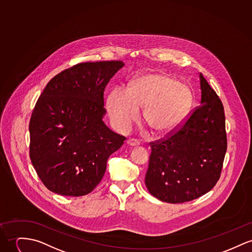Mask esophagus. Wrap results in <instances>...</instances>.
<instances>
[{
  "label": "esophagus",
  "mask_w": 252,
  "mask_h": 252,
  "mask_svg": "<svg viewBox=\"0 0 252 252\" xmlns=\"http://www.w3.org/2000/svg\"><path fill=\"white\" fill-rule=\"evenodd\" d=\"M126 143L129 147H138L140 145V142L138 140H135V139H128L126 141Z\"/></svg>",
  "instance_id": "obj_1"
}]
</instances>
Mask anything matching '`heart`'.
<instances>
[{
	"instance_id": "1",
	"label": "heart",
	"mask_w": 252,
	"mask_h": 252,
	"mask_svg": "<svg viewBox=\"0 0 252 252\" xmlns=\"http://www.w3.org/2000/svg\"><path fill=\"white\" fill-rule=\"evenodd\" d=\"M193 102L191 89L163 73H145L132 78L126 92L111 91L106 109L114 127L127 131L143 109L144 123L157 136L173 133L188 115Z\"/></svg>"
}]
</instances>
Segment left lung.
Returning a JSON list of instances; mask_svg holds the SVG:
<instances>
[{
    "label": "left lung",
    "mask_w": 252,
    "mask_h": 252,
    "mask_svg": "<svg viewBox=\"0 0 252 252\" xmlns=\"http://www.w3.org/2000/svg\"><path fill=\"white\" fill-rule=\"evenodd\" d=\"M201 99L185 125L174 135L152 145L145 183L161 201L183 203L213 189L226 153L222 103L199 74Z\"/></svg>",
    "instance_id": "1"
}]
</instances>
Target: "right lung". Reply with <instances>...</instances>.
<instances>
[{
  "label": "right lung",
  "instance_id": "obj_1",
  "mask_svg": "<svg viewBox=\"0 0 252 252\" xmlns=\"http://www.w3.org/2000/svg\"><path fill=\"white\" fill-rule=\"evenodd\" d=\"M123 61L79 63L52 78L30 122V156L43 184L61 195L92 192L126 138L103 122V92Z\"/></svg>",
  "mask_w": 252,
  "mask_h": 252
}]
</instances>
